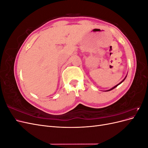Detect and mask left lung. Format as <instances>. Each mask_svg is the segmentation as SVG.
Instances as JSON below:
<instances>
[{
    "instance_id": "8db88e82",
    "label": "left lung",
    "mask_w": 148,
    "mask_h": 148,
    "mask_svg": "<svg viewBox=\"0 0 148 148\" xmlns=\"http://www.w3.org/2000/svg\"><path fill=\"white\" fill-rule=\"evenodd\" d=\"M127 75H126V77H125V78H124V79H123L122 80V82H121L120 83H119L118 84H117V85H116V86H114L113 88H111V89H108V90H107V91H111V90H112V89H114L115 88H116V87H117V86H119V84H120L121 83H122V82H123L124 81V80L125 79V78H127Z\"/></svg>"
}]
</instances>
